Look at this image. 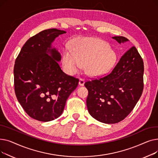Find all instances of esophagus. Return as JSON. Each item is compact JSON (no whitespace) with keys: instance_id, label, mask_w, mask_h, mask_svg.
<instances>
[{"instance_id":"obj_1","label":"esophagus","mask_w":158,"mask_h":158,"mask_svg":"<svg viewBox=\"0 0 158 158\" xmlns=\"http://www.w3.org/2000/svg\"><path fill=\"white\" fill-rule=\"evenodd\" d=\"M85 84V79L82 78H80L79 79V85L80 86H83Z\"/></svg>"}]
</instances>
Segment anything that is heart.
<instances>
[{"mask_svg": "<svg viewBox=\"0 0 158 158\" xmlns=\"http://www.w3.org/2000/svg\"><path fill=\"white\" fill-rule=\"evenodd\" d=\"M117 56L104 41L95 38H84L74 42V51L67 48L63 54L64 67L70 74L77 72L86 64L90 76H99L108 71Z\"/></svg>", "mask_w": 158, "mask_h": 158, "instance_id": "obj_1", "label": "heart"}]
</instances>
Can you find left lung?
<instances>
[{
  "instance_id": "obj_1",
  "label": "left lung",
  "mask_w": 158,
  "mask_h": 158,
  "mask_svg": "<svg viewBox=\"0 0 158 158\" xmlns=\"http://www.w3.org/2000/svg\"><path fill=\"white\" fill-rule=\"evenodd\" d=\"M119 44L129 40L113 37ZM144 66L135 47L124 54L107 76L86 81V105L90 115L105 123H116L125 118L134 109L143 89Z\"/></svg>"
}]
</instances>
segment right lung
Listing matches in <instances>:
<instances>
[{"instance_id":"obj_1","label":"right lung","mask_w":158,"mask_h":158,"mask_svg":"<svg viewBox=\"0 0 158 158\" xmlns=\"http://www.w3.org/2000/svg\"><path fill=\"white\" fill-rule=\"evenodd\" d=\"M64 31L49 29L30 38L22 47L14 66L15 92L31 118L48 122L62 114L66 101L79 83L57 62L61 56L52 43Z\"/></svg>"}]
</instances>
